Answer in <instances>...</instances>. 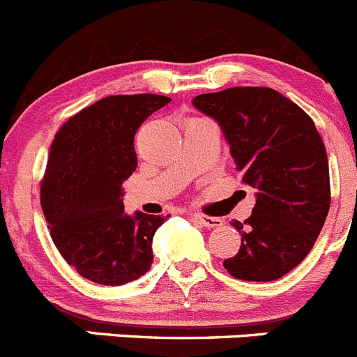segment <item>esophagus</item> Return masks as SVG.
I'll list each match as a JSON object with an SVG mask.
<instances>
[{"instance_id":"34e87169","label":"esophagus","mask_w":357,"mask_h":357,"mask_svg":"<svg viewBox=\"0 0 357 357\" xmlns=\"http://www.w3.org/2000/svg\"><path fill=\"white\" fill-rule=\"evenodd\" d=\"M191 215L196 223H200L202 227H205V228H218L223 225V221H221L219 218H212V215L200 214V212H195V214H191Z\"/></svg>"}]
</instances>
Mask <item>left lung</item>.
I'll return each instance as SVG.
<instances>
[{
  "label": "left lung",
  "instance_id": "left-lung-1",
  "mask_svg": "<svg viewBox=\"0 0 357 357\" xmlns=\"http://www.w3.org/2000/svg\"><path fill=\"white\" fill-rule=\"evenodd\" d=\"M221 126L244 184L250 218L234 221L241 250L223 261L237 280H280L312 251L331 205L326 146L310 114L280 91L235 86L192 99Z\"/></svg>",
  "mask_w": 357,
  "mask_h": 357
}]
</instances>
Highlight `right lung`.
Here are the masks:
<instances>
[{"mask_svg":"<svg viewBox=\"0 0 357 357\" xmlns=\"http://www.w3.org/2000/svg\"><path fill=\"white\" fill-rule=\"evenodd\" d=\"M169 100L155 93L106 97L70 116L52 139L42 211L61 257L93 283L123 285L152 266L153 234L166 219L127 215L122 184L138 166L134 134Z\"/></svg>","mask_w":357,"mask_h":357,"instance_id":"obj_1","label":"right lung"}]
</instances>
